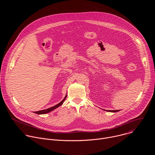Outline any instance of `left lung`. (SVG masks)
<instances>
[{
  "instance_id": "obj_1",
  "label": "left lung",
  "mask_w": 155,
  "mask_h": 155,
  "mask_svg": "<svg viewBox=\"0 0 155 155\" xmlns=\"http://www.w3.org/2000/svg\"><path fill=\"white\" fill-rule=\"evenodd\" d=\"M106 111H107V112H118V111H120V110H106Z\"/></svg>"
}]
</instances>
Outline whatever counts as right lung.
Returning a JSON list of instances; mask_svg holds the SVG:
<instances>
[{
  "label": "right lung",
  "mask_w": 155,
  "mask_h": 155,
  "mask_svg": "<svg viewBox=\"0 0 155 155\" xmlns=\"http://www.w3.org/2000/svg\"><path fill=\"white\" fill-rule=\"evenodd\" d=\"M66 97H67V95H65V97L63 99V100H62L61 102H60L59 104H56V105H54V106H53V107H50V108H47V109H45V110H40V111L35 112L34 113H35V114H38V115L46 114L50 113V112L53 111V110H54V109H56V108H57L58 107H59V106H61V105L63 104V102H64V101H65V99H66Z\"/></svg>",
  "instance_id": "right-lung-1"
}]
</instances>
